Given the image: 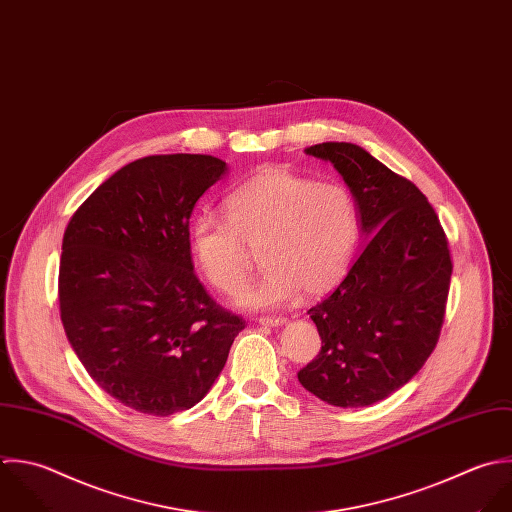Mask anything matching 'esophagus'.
<instances>
[{"mask_svg": "<svg viewBox=\"0 0 512 512\" xmlns=\"http://www.w3.org/2000/svg\"><path fill=\"white\" fill-rule=\"evenodd\" d=\"M257 323L267 325V327H281V325L287 323V319L285 317H259Z\"/></svg>", "mask_w": 512, "mask_h": 512, "instance_id": "obj_1", "label": "esophagus"}]
</instances>
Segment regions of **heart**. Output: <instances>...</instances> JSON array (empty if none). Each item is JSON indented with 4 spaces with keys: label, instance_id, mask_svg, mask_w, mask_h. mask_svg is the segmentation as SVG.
<instances>
[{
    "label": "heart",
    "instance_id": "heart-1",
    "mask_svg": "<svg viewBox=\"0 0 512 512\" xmlns=\"http://www.w3.org/2000/svg\"><path fill=\"white\" fill-rule=\"evenodd\" d=\"M227 219L203 213L189 229L199 273L225 295L247 277V245L265 271L239 295L245 309H277L303 289L321 295L345 275L357 241V209L347 187L289 171H267L225 199Z\"/></svg>",
    "mask_w": 512,
    "mask_h": 512
}]
</instances>
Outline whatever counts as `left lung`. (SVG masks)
I'll use <instances>...</instances> for the list:
<instances>
[{
    "instance_id": "left-lung-1",
    "label": "left lung",
    "mask_w": 512,
    "mask_h": 512,
    "mask_svg": "<svg viewBox=\"0 0 512 512\" xmlns=\"http://www.w3.org/2000/svg\"><path fill=\"white\" fill-rule=\"evenodd\" d=\"M305 153L341 173L365 243L337 289L309 309L323 347L297 377L333 407H369L407 385L439 341L449 243L419 187L363 147L327 141Z\"/></svg>"
}]
</instances>
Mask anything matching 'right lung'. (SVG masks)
Segmentation results:
<instances>
[{"instance_id":"1","label":"right lung","mask_w":512,"mask_h":512,"mask_svg":"<svg viewBox=\"0 0 512 512\" xmlns=\"http://www.w3.org/2000/svg\"><path fill=\"white\" fill-rule=\"evenodd\" d=\"M227 173L211 155H151L103 181L61 245L59 311L89 377L125 407L167 417L197 405L245 321L193 273L189 219Z\"/></svg>"}]
</instances>
